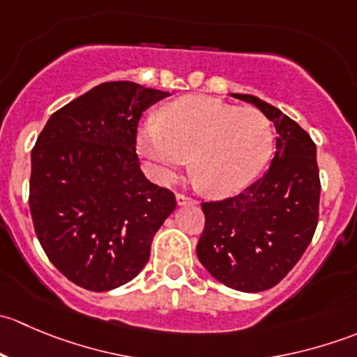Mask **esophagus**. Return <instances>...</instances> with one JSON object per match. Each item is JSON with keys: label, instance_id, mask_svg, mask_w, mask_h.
I'll list each match as a JSON object with an SVG mask.
<instances>
[{"label": "esophagus", "instance_id": "esophagus-1", "mask_svg": "<svg viewBox=\"0 0 357 357\" xmlns=\"http://www.w3.org/2000/svg\"><path fill=\"white\" fill-rule=\"evenodd\" d=\"M176 202H178V205H195L197 204L195 199L183 195V193H178V195H176Z\"/></svg>", "mask_w": 357, "mask_h": 357}]
</instances>
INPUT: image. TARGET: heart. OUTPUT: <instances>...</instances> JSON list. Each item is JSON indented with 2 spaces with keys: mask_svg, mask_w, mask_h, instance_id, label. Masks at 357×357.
<instances>
[{
  "mask_svg": "<svg viewBox=\"0 0 357 357\" xmlns=\"http://www.w3.org/2000/svg\"><path fill=\"white\" fill-rule=\"evenodd\" d=\"M271 122L252 107L207 96H183L158 112V122L138 131V149L160 181L192 164L204 192L231 195L247 188L273 155Z\"/></svg>",
  "mask_w": 357,
  "mask_h": 357,
  "instance_id": "heart-1",
  "label": "heart"
}]
</instances>
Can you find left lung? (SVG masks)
<instances>
[{
  "mask_svg": "<svg viewBox=\"0 0 357 357\" xmlns=\"http://www.w3.org/2000/svg\"><path fill=\"white\" fill-rule=\"evenodd\" d=\"M231 96L275 124L276 152L268 172L240 195L202 204L197 255L219 283L252 294L278 285L311 243L321 185L316 145L297 122L257 96Z\"/></svg>",
  "mask_w": 357,
  "mask_h": 357,
  "instance_id": "obj_1",
  "label": "left lung"
}]
</instances>
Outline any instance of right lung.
Instances as JSON below:
<instances>
[{
    "label": "right lung",
    "instance_id": "1",
    "mask_svg": "<svg viewBox=\"0 0 357 357\" xmlns=\"http://www.w3.org/2000/svg\"><path fill=\"white\" fill-rule=\"evenodd\" d=\"M165 96L131 81L102 82L56 110L32 149L36 235L53 266L82 289L107 291L136 278L176 208L136 155L139 117Z\"/></svg>",
    "mask_w": 357,
    "mask_h": 357
}]
</instances>
